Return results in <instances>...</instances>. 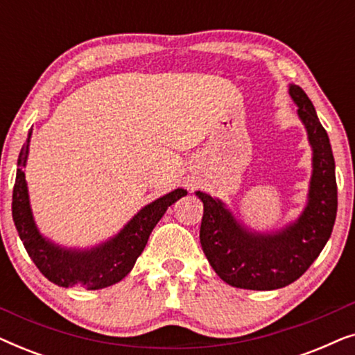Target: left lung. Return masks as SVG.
<instances>
[{"mask_svg":"<svg viewBox=\"0 0 355 355\" xmlns=\"http://www.w3.org/2000/svg\"><path fill=\"white\" fill-rule=\"evenodd\" d=\"M289 95L299 106L313 152L307 207L295 223L270 234L249 231L221 200L196 192L203 202V254L216 275L234 288L271 291L294 283L323 250L336 220L338 187L328 134L307 94L289 85Z\"/></svg>","mask_w":355,"mask_h":355,"instance_id":"obj_1","label":"left lung"}]
</instances>
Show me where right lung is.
I'll return each instance as SVG.
<instances>
[{
	"label": "right lung",
	"instance_id": "right-lung-1",
	"mask_svg": "<svg viewBox=\"0 0 355 355\" xmlns=\"http://www.w3.org/2000/svg\"><path fill=\"white\" fill-rule=\"evenodd\" d=\"M31 134L28 132L27 142L19 153L16 184L12 191V220L28 257L45 278L62 288L82 286L92 291L119 283L132 270L135 260L147 245L153 227L162 220L168 207L187 196V191L176 189L145 205L118 234L103 244L87 250L64 249L45 239L33 221L26 173L22 169L27 162Z\"/></svg>",
	"mask_w": 355,
	"mask_h": 355
}]
</instances>
